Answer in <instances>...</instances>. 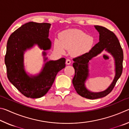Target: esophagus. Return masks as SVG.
I'll return each mask as SVG.
<instances>
[{"label": "esophagus", "mask_w": 129, "mask_h": 129, "mask_svg": "<svg viewBox=\"0 0 129 129\" xmlns=\"http://www.w3.org/2000/svg\"><path fill=\"white\" fill-rule=\"evenodd\" d=\"M71 60H70L69 59H67V60H66V64H67V65L71 64Z\"/></svg>", "instance_id": "34e87169"}]
</instances>
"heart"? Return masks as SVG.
Masks as SVG:
<instances>
[{
	"instance_id": "b5f03b06",
	"label": "heart",
	"mask_w": 129,
	"mask_h": 129,
	"mask_svg": "<svg viewBox=\"0 0 129 129\" xmlns=\"http://www.w3.org/2000/svg\"><path fill=\"white\" fill-rule=\"evenodd\" d=\"M60 40L56 39L54 47L60 53H64V48L71 50V53L78 56L89 52L93 47L94 39L92 36L77 29L65 30L60 34Z\"/></svg>"
}]
</instances>
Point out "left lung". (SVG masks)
<instances>
[{"label":"left lung","instance_id":"obj_1","mask_svg":"<svg viewBox=\"0 0 129 129\" xmlns=\"http://www.w3.org/2000/svg\"><path fill=\"white\" fill-rule=\"evenodd\" d=\"M94 27L99 32V42L88 53L73 59V67L75 71V75L72 80L74 88L80 95L90 100L104 97L110 93L121 77L123 69V50L117 36L112 31L105 27L99 25H94ZM104 49L114 57L116 65L115 77L112 84L105 91L99 93L91 92L84 86V82L88 75V63L91 58L101 53Z\"/></svg>","mask_w":129,"mask_h":129}]
</instances>
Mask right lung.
Here are the masks:
<instances>
[{
    "label": "right lung",
    "mask_w": 129,
    "mask_h": 129,
    "mask_svg": "<svg viewBox=\"0 0 129 129\" xmlns=\"http://www.w3.org/2000/svg\"><path fill=\"white\" fill-rule=\"evenodd\" d=\"M51 24L28 22L11 35L7 44L4 61L7 77L20 92L28 98L38 99L51 88L57 74L65 67V58L49 61L37 76H28L24 67V52L37 44L44 51L51 47L48 39ZM43 56L46 52H43ZM47 58H44V61Z\"/></svg>",
    "instance_id": "1"
}]
</instances>
